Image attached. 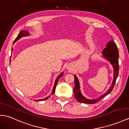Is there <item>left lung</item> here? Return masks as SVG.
Here are the masks:
<instances>
[{"label": "left lung", "mask_w": 129, "mask_h": 129, "mask_svg": "<svg viewBox=\"0 0 129 129\" xmlns=\"http://www.w3.org/2000/svg\"><path fill=\"white\" fill-rule=\"evenodd\" d=\"M102 55L104 58L107 59L108 60L110 64L113 65V69H114V76L112 84L110 86L109 89L108 90L106 93L104 94L101 95L100 97L98 98L94 99V100H89L83 96L81 92L80 91V83L79 80L77 79V77L74 75L75 78V87L73 89L74 97L75 98L77 101L80 103H86V104H93L97 103V102L100 101L101 99L103 97L106 96L107 95L110 93L112 92L114 88V86L115 85L116 79H117L118 74H119V51L118 49L117 46H116L114 41L113 40L109 42L107 44V48H106L102 51Z\"/></svg>", "instance_id": "8db88e82"}]
</instances>
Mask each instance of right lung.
Masks as SVG:
<instances>
[{
  "label": "right lung",
  "mask_w": 129,
  "mask_h": 129,
  "mask_svg": "<svg viewBox=\"0 0 129 129\" xmlns=\"http://www.w3.org/2000/svg\"><path fill=\"white\" fill-rule=\"evenodd\" d=\"M29 32H28V31H24V30L21 31V32L19 33V35L17 36V37L16 38L15 40V41H14L13 43H15L17 40H19V39H20L22 37L27 36H29ZM11 52H13V48H12V49H11ZM10 60H11V59H10ZM10 60V62L11 61ZM63 74H64L63 73H61L57 77V78H56V79L55 80V83H54V85L53 88V89H52V94H53L54 93L55 90V88H56V84H57V83H58V80H59L60 77H61V76H63ZM49 98H50V96H48V97H47L45 98H43V99H41V100H35V101H41L47 100H48Z\"/></svg>",
  "instance_id": "add662e5"
}]
</instances>
